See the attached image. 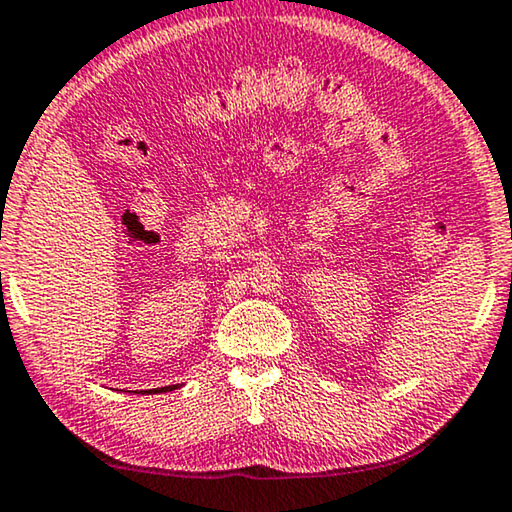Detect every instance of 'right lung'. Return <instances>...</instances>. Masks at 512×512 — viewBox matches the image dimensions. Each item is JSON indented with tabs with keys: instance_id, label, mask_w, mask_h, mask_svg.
Returning <instances> with one entry per match:
<instances>
[{
	"instance_id": "add662e5",
	"label": "right lung",
	"mask_w": 512,
	"mask_h": 512,
	"mask_svg": "<svg viewBox=\"0 0 512 512\" xmlns=\"http://www.w3.org/2000/svg\"><path fill=\"white\" fill-rule=\"evenodd\" d=\"M174 389H178V384H171V387H160V389H148L144 393H164V391H174Z\"/></svg>"
}]
</instances>
